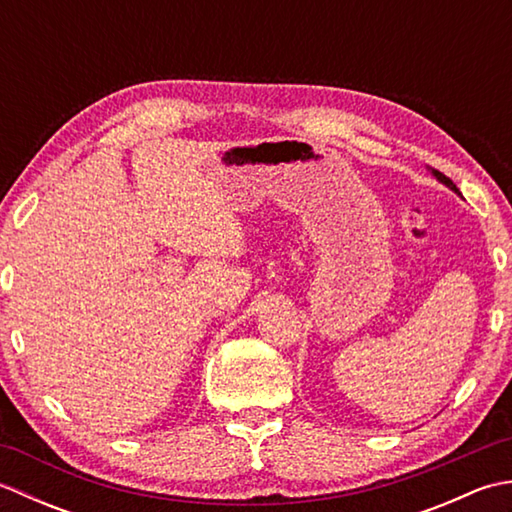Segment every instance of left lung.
<instances>
[{
	"label": "left lung",
	"instance_id": "left-lung-1",
	"mask_svg": "<svg viewBox=\"0 0 512 512\" xmlns=\"http://www.w3.org/2000/svg\"><path fill=\"white\" fill-rule=\"evenodd\" d=\"M433 176H436V178H438L440 182H444V184H447V187H449V189H453V191H458V187H455V184H453V182H451V180H449L447 176H444V173H440L438 169H436V171H433Z\"/></svg>",
	"mask_w": 512,
	"mask_h": 512
}]
</instances>
